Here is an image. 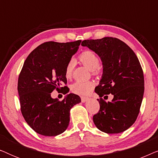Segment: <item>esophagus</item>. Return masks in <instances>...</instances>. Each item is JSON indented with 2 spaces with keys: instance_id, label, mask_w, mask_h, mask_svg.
Returning a JSON list of instances; mask_svg holds the SVG:
<instances>
[{
  "instance_id": "34e87169",
  "label": "esophagus",
  "mask_w": 158,
  "mask_h": 158,
  "mask_svg": "<svg viewBox=\"0 0 158 158\" xmlns=\"http://www.w3.org/2000/svg\"><path fill=\"white\" fill-rule=\"evenodd\" d=\"M88 100H89V98H88V97H81V101L83 103H85Z\"/></svg>"
}]
</instances>
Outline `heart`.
Returning <instances> with one entry per match:
<instances>
[{
    "label": "heart",
    "instance_id": "1",
    "mask_svg": "<svg viewBox=\"0 0 158 158\" xmlns=\"http://www.w3.org/2000/svg\"><path fill=\"white\" fill-rule=\"evenodd\" d=\"M79 60L82 64L88 67L92 71L93 74H97L100 71L99 64L100 59L96 53L90 50H85L79 56ZM75 62L73 60H69L64 69V75L66 78L72 77ZM94 88V83L90 81L81 82L77 81L71 85V90L73 94L79 96H87Z\"/></svg>",
    "mask_w": 158,
    "mask_h": 158
}]
</instances>
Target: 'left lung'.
I'll return each instance as SVG.
<instances>
[{"instance_id": "1", "label": "left lung", "mask_w": 158, "mask_h": 158, "mask_svg": "<svg viewBox=\"0 0 158 158\" xmlns=\"http://www.w3.org/2000/svg\"><path fill=\"white\" fill-rule=\"evenodd\" d=\"M81 45L100 57L103 75L95 92L100 109L93 117L97 128L107 134H118L129 129L139 113L144 90L143 70L134 51L114 37L87 40ZM111 93L114 98L106 102L103 96Z\"/></svg>"}]
</instances>
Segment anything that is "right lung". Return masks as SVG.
<instances>
[{"instance_id": "right-lung-1", "label": "right lung", "mask_w": 158, "mask_h": 158, "mask_svg": "<svg viewBox=\"0 0 158 158\" xmlns=\"http://www.w3.org/2000/svg\"><path fill=\"white\" fill-rule=\"evenodd\" d=\"M81 40L59 43L47 42L29 54L19 74L18 92L21 114L30 127L41 135L57 136L70 122V111L81 101L70 94L62 101L52 98L54 90L69 92L64 69L78 49Z\"/></svg>"}]
</instances>
